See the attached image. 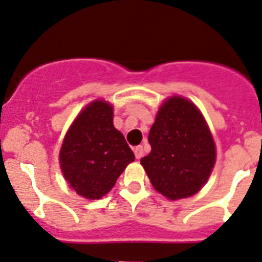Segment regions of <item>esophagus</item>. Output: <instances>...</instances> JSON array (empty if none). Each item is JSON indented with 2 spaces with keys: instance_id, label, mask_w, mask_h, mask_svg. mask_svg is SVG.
<instances>
[{
  "instance_id": "obj_1",
  "label": "esophagus",
  "mask_w": 262,
  "mask_h": 262,
  "mask_svg": "<svg viewBox=\"0 0 262 262\" xmlns=\"http://www.w3.org/2000/svg\"><path fill=\"white\" fill-rule=\"evenodd\" d=\"M143 154H145V147H143L142 145L137 146V147L134 148V155H136L137 159H141V158L143 157Z\"/></svg>"
}]
</instances>
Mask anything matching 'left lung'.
<instances>
[{"label":"left lung","instance_id":"left-lung-1","mask_svg":"<svg viewBox=\"0 0 262 262\" xmlns=\"http://www.w3.org/2000/svg\"><path fill=\"white\" fill-rule=\"evenodd\" d=\"M151 151L141 159L155 190L169 200L195 194L215 164V143L192 102L171 96L160 105L148 133Z\"/></svg>","mask_w":262,"mask_h":262}]
</instances>
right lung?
<instances>
[{
  "label": "right lung",
  "mask_w": 262,
  "mask_h": 262,
  "mask_svg": "<svg viewBox=\"0 0 262 262\" xmlns=\"http://www.w3.org/2000/svg\"><path fill=\"white\" fill-rule=\"evenodd\" d=\"M133 160V151L114 126V107L104 100H94L77 116L60 150L63 178L89 200L107 194Z\"/></svg>",
  "instance_id": "obj_1"
}]
</instances>
